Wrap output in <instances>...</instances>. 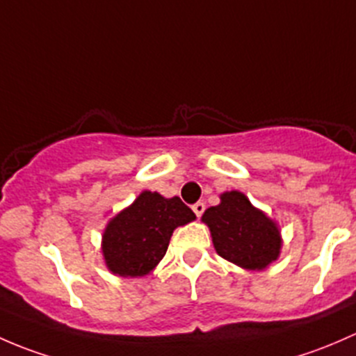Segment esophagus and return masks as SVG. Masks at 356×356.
<instances>
[{
    "mask_svg": "<svg viewBox=\"0 0 356 356\" xmlns=\"http://www.w3.org/2000/svg\"><path fill=\"white\" fill-rule=\"evenodd\" d=\"M192 209H193V212H195L197 218H200V216H202L204 211H205V205H204V202H197V204L192 205Z\"/></svg>",
    "mask_w": 356,
    "mask_h": 356,
    "instance_id": "obj_1",
    "label": "esophagus"
}]
</instances>
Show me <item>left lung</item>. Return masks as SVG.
Here are the masks:
<instances>
[{
    "label": "left lung",
    "mask_w": 356,
    "mask_h": 356,
    "mask_svg": "<svg viewBox=\"0 0 356 356\" xmlns=\"http://www.w3.org/2000/svg\"><path fill=\"white\" fill-rule=\"evenodd\" d=\"M219 199L221 202L202 214L216 252L241 269H267L283 247L277 222L255 207L243 192H222Z\"/></svg>",
    "instance_id": "1"
}]
</instances>
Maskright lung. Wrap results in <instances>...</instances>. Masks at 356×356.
I'll list each match as a JSON object with an SVG mask.
<instances>
[{"label": "right lung", "instance_id": "1", "mask_svg": "<svg viewBox=\"0 0 356 356\" xmlns=\"http://www.w3.org/2000/svg\"><path fill=\"white\" fill-rule=\"evenodd\" d=\"M195 219L179 197L144 190L106 225L101 241L106 267L115 276H147L166 255L175 229Z\"/></svg>", "mask_w": 356, "mask_h": 356}]
</instances>
